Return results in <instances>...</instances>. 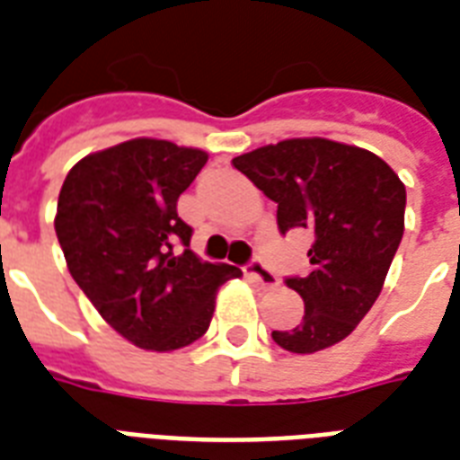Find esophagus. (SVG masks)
Returning a JSON list of instances; mask_svg holds the SVG:
<instances>
[{"mask_svg":"<svg viewBox=\"0 0 460 460\" xmlns=\"http://www.w3.org/2000/svg\"><path fill=\"white\" fill-rule=\"evenodd\" d=\"M245 274H248V277H251V279L262 288H274L277 284H279L277 274H274L272 270H267V267L262 265L260 260H252L251 265L245 267Z\"/></svg>","mask_w":460,"mask_h":460,"instance_id":"esophagus-1","label":"esophagus"}]
</instances>
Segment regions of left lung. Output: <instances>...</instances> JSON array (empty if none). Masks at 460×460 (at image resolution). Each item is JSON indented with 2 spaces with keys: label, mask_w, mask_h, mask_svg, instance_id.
I'll list each match as a JSON object with an SVG mask.
<instances>
[{
  "label": "left lung",
  "mask_w": 460,
  "mask_h": 460,
  "mask_svg": "<svg viewBox=\"0 0 460 460\" xmlns=\"http://www.w3.org/2000/svg\"><path fill=\"white\" fill-rule=\"evenodd\" d=\"M234 166L277 202L281 234H314L307 277L287 279L305 314L272 339L291 353L343 341L385 287L403 236L406 186L375 153L327 138L281 140L238 155Z\"/></svg>",
  "instance_id": "left-lung-1"
}]
</instances>
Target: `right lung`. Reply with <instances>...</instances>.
Listing matches in <instances>:
<instances>
[{
  "instance_id": "add662e5",
  "label": "right lung",
  "mask_w": 460,
  "mask_h": 460,
  "mask_svg": "<svg viewBox=\"0 0 460 460\" xmlns=\"http://www.w3.org/2000/svg\"><path fill=\"white\" fill-rule=\"evenodd\" d=\"M205 162L198 147L133 138L83 157L59 190L54 231L68 272L138 349L164 353L198 341L217 288L241 277L238 267L202 262L188 248L193 229L176 212Z\"/></svg>"
}]
</instances>
